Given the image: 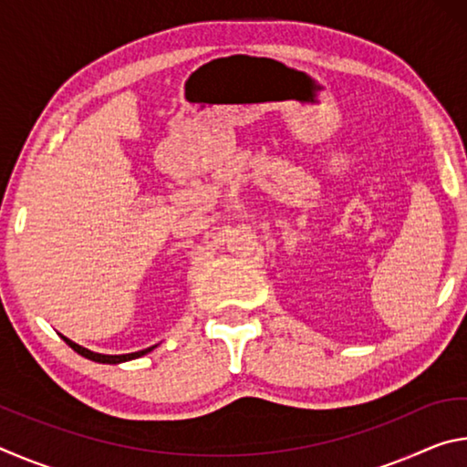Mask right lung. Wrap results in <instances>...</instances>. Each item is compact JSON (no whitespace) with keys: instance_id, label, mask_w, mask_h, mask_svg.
Wrapping results in <instances>:
<instances>
[{"instance_id":"right-lung-1","label":"right lung","mask_w":467,"mask_h":467,"mask_svg":"<svg viewBox=\"0 0 467 467\" xmlns=\"http://www.w3.org/2000/svg\"><path fill=\"white\" fill-rule=\"evenodd\" d=\"M59 336H61V334H59ZM61 337H63V342H66L69 348H72V350H76L78 354H80V357L88 358V360H94V362H102V365H121V362H128V360L144 357V354L152 352L154 348H156V346H150V348H146V350L130 352V354H100V352H92V350H88V348H84V346H80V344L72 342V339L66 337V336H61Z\"/></svg>"}]
</instances>
